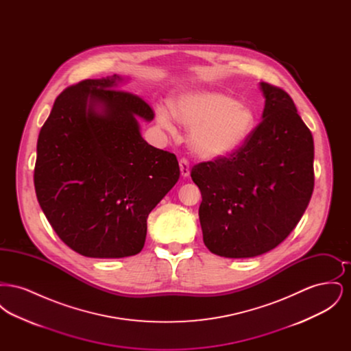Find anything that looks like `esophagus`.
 <instances>
[{"mask_svg": "<svg viewBox=\"0 0 351 351\" xmlns=\"http://www.w3.org/2000/svg\"><path fill=\"white\" fill-rule=\"evenodd\" d=\"M179 166H180V173L183 178H188L189 176V163L186 159H180L179 162Z\"/></svg>", "mask_w": 351, "mask_h": 351, "instance_id": "1", "label": "esophagus"}]
</instances>
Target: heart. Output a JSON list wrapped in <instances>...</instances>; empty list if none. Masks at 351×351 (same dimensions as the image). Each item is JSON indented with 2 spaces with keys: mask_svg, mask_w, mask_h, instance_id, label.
Segmentation results:
<instances>
[{
  "mask_svg": "<svg viewBox=\"0 0 351 351\" xmlns=\"http://www.w3.org/2000/svg\"><path fill=\"white\" fill-rule=\"evenodd\" d=\"M171 112L160 106L156 121L168 132H173V118L191 130L189 146L204 159H223L239 150L255 125L249 105L232 97L205 89L180 92L169 102Z\"/></svg>",
  "mask_w": 351,
  "mask_h": 351,
  "instance_id": "1",
  "label": "heart"
}]
</instances>
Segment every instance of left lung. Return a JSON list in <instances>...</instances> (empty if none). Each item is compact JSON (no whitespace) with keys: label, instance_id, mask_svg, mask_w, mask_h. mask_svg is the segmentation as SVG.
<instances>
[{"label":"left lung","instance_id":"8db88e82","mask_svg":"<svg viewBox=\"0 0 351 351\" xmlns=\"http://www.w3.org/2000/svg\"><path fill=\"white\" fill-rule=\"evenodd\" d=\"M262 122L229 158L200 163L191 178L201 191L205 246L225 258L275 249L296 228L315 185L313 136L283 89L259 83Z\"/></svg>","mask_w":351,"mask_h":351}]
</instances>
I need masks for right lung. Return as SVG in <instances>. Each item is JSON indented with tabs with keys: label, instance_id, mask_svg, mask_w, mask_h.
<instances>
[{
	"label": "right lung",
	"instance_id": "right-lung-1",
	"mask_svg": "<svg viewBox=\"0 0 351 351\" xmlns=\"http://www.w3.org/2000/svg\"><path fill=\"white\" fill-rule=\"evenodd\" d=\"M113 75L64 89L36 143L38 202L72 250L89 258H125L143 249L151 210L178 183V159L149 145L139 119L150 106L118 90Z\"/></svg>",
	"mask_w": 351,
	"mask_h": 351
}]
</instances>
